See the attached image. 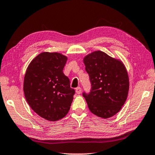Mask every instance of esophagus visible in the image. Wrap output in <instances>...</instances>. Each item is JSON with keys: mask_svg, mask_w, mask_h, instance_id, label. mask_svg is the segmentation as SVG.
<instances>
[{"mask_svg": "<svg viewBox=\"0 0 155 155\" xmlns=\"http://www.w3.org/2000/svg\"><path fill=\"white\" fill-rule=\"evenodd\" d=\"M81 87H78L77 88H75V92H76L77 94H80L81 93Z\"/></svg>", "mask_w": 155, "mask_h": 155, "instance_id": "obj_1", "label": "esophagus"}]
</instances>
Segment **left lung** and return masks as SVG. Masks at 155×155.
Here are the masks:
<instances>
[{
	"mask_svg": "<svg viewBox=\"0 0 155 155\" xmlns=\"http://www.w3.org/2000/svg\"><path fill=\"white\" fill-rule=\"evenodd\" d=\"M91 90L83 93L91 113L104 119L121 110L129 91V77L122 61L96 51L84 58Z\"/></svg>",
	"mask_w": 155,
	"mask_h": 155,
	"instance_id": "1",
	"label": "left lung"
}]
</instances>
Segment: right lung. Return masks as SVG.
<instances>
[{
	"label": "right lung",
	"instance_id": "1",
	"mask_svg": "<svg viewBox=\"0 0 155 155\" xmlns=\"http://www.w3.org/2000/svg\"><path fill=\"white\" fill-rule=\"evenodd\" d=\"M68 57L59 52H44L31 61L26 70L23 92L34 111L55 121L68 113L75 94L63 74Z\"/></svg>",
	"mask_w": 155,
	"mask_h": 155
}]
</instances>
